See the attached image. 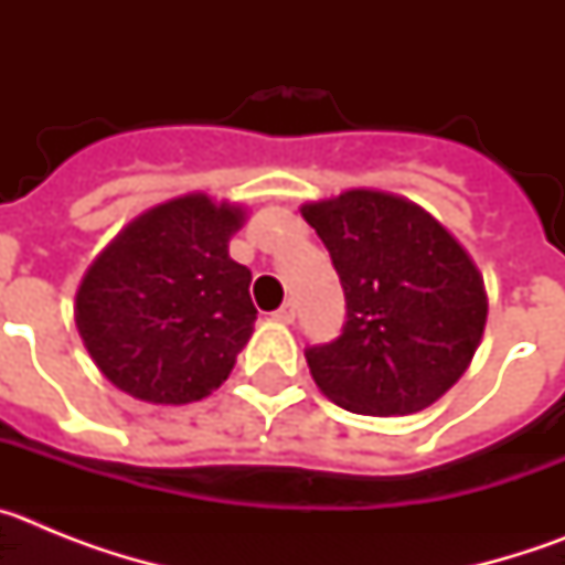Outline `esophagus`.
Here are the masks:
<instances>
[{
    "instance_id": "1",
    "label": "esophagus",
    "mask_w": 565,
    "mask_h": 565,
    "mask_svg": "<svg viewBox=\"0 0 565 565\" xmlns=\"http://www.w3.org/2000/svg\"><path fill=\"white\" fill-rule=\"evenodd\" d=\"M274 319H277V322H282V326H291V322H294V306H291V302H286V306L279 308V311H274Z\"/></svg>"
}]
</instances>
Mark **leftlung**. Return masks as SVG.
<instances>
[{"label": "left lung", "mask_w": 565, "mask_h": 565, "mask_svg": "<svg viewBox=\"0 0 565 565\" xmlns=\"http://www.w3.org/2000/svg\"><path fill=\"white\" fill-rule=\"evenodd\" d=\"M331 252L348 319L308 348L317 387L362 416H411L463 376L487 326V288L467 248L402 194L348 189L302 203Z\"/></svg>", "instance_id": "obj_1"}]
</instances>
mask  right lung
<instances>
[{"mask_svg":"<svg viewBox=\"0 0 565 565\" xmlns=\"http://www.w3.org/2000/svg\"><path fill=\"white\" fill-rule=\"evenodd\" d=\"M246 209L192 192L147 209L93 259L76 328L98 371L149 404L201 402L254 331L252 271L228 257Z\"/></svg>","mask_w":565,"mask_h":565,"instance_id":"add662e5","label":"right lung"}]
</instances>
